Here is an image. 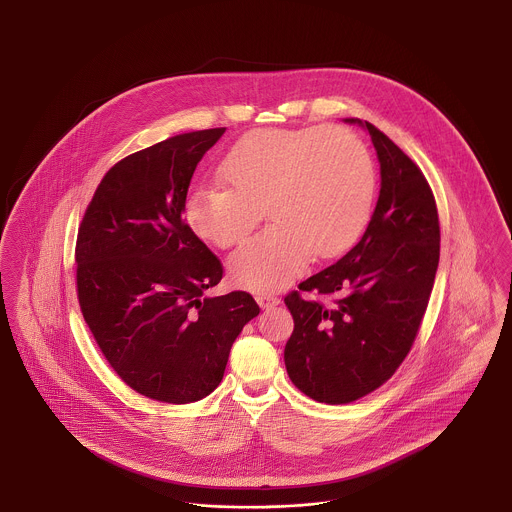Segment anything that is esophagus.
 Segmentation results:
<instances>
[{"label":"esophagus","instance_id":"esophagus-1","mask_svg":"<svg viewBox=\"0 0 512 512\" xmlns=\"http://www.w3.org/2000/svg\"><path fill=\"white\" fill-rule=\"evenodd\" d=\"M255 299H257V303H259L263 309L274 307V305H278V303H280V299H278L276 295H268V293H259Z\"/></svg>","mask_w":512,"mask_h":512}]
</instances>
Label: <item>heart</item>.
<instances>
[{
	"mask_svg": "<svg viewBox=\"0 0 512 512\" xmlns=\"http://www.w3.org/2000/svg\"><path fill=\"white\" fill-rule=\"evenodd\" d=\"M228 186H199L186 199L197 236L240 244L261 219L272 224L230 257L234 284L272 292L315 259L338 257L359 240L374 209L376 167L365 142L341 126L261 128L222 161Z\"/></svg>",
	"mask_w": 512,
	"mask_h": 512,
	"instance_id": "b5f03b06",
	"label": "heart"
}]
</instances>
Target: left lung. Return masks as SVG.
<instances>
[{"label":"left lung","mask_w":512,"mask_h":512,"mask_svg":"<svg viewBox=\"0 0 512 512\" xmlns=\"http://www.w3.org/2000/svg\"><path fill=\"white\" fill-rule=\"evenodd\" d=\"M382 186L359 244L284 297L288 376L318 403L343 405L386 384L409 355L439 263L436 197L413 159L370 122Z\"/></svg>","instance_id":"left-lung-1"}]
</instances>
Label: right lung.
Instances as JSON below:
<instances>
[{"instance_id": "add662e5", "label": "right lung", "mask_w": 512, "mask_h": 512, "mask_svg": "<svg viewBox=\"0 0 512 512\" xmlns=\"http://www.w3.org/2000/svg\"><path fill=\"white\" fill-rule=\"evenodd\" d=\"M224 132L180 134L121 159L76 236L78 305L103 357L126 386L172 405L219 386L232 343L261 311L251 293L203 295L224 268L182 217L195 167Z\"/></svg>"}]
</instances>
